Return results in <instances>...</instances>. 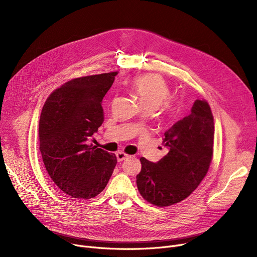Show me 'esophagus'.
Returning a JSON list of instances; mask_svg holds the SVG:
<instances>
[{
	"mask_svg": "<svg viewBox=\"0 0 257 257\" xmlns=\"http://www.w3.org/2000/svg\"><path fill=\"white\" fill-rule=\"evenodd\" d=\"M128 157H129V155L125 154L124 152H117V153H116V158H117L118 161H123V160H125V159L128 158Z\"/></svg>",
	"mask_w": 257,
	"mask_h": 257,
	"instance_id": "1",
	"label": "esophagus"
}]
</instances>
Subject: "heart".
Segmentation results:
<instances>
[{
  "label": "heart",
  "instance_id": "heart-1",
  "mask_svg": "<svg viewBox=\"0 0 257 257\" xmlns=\"http://www.w3.org/2000/svg\"><path fill=\"white\" fill-rule=\"evenodd\" d=\"M132 88L137 92L144 107H151L153 109L166 102L170 96V88L166 81L157 75H143L133 80ZM166 109L174 113L176 108L172 104H167Z\"/></svg>",
  "mask_w": 257,
  "mask_h": 257
}]
</instances>
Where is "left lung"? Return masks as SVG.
<instances>
[{
  "label": "left lung",
  "mask_w": 257,
  "mask_h": 257,
  "mask_svg": "<svg viewBox=\"0 0 257 257\" xmlns=\"http://www.w3.org/2000/svg\"><path fill=\"white\" fill-rule=\"evenodd\" d=\"M191 113L165 132L168 153L157 163L142 157L138 188L145 200L165 207L184 200L203 180L213 153V116L208 103L196 100Z\"/></svg>",
  "instance_id": "8db88e82"
}]
</instances>
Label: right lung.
I'll return each mask as SVG.
<instances>
[{"instance_id":"right-lung-1","label":"right lung","mask_w":257,"mask_h":257,"mask_svg":"<svg viewBox=\"0 0 257 257\" xmlns=\"http://www.w3.org/2000/svg\"><path fill=\"white\" fill-rule=\"evenodd\" d=\"M117 72L73 79L54 90L39 119V151L51 180L76 199L98 196L116 157L89 143L104 121L102 100Z\"/></svg>"}]
</instances>
